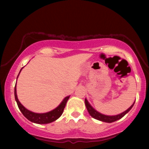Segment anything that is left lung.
Returning <instances> with one entry per match:
<instances>
[{"instance_id": "1", "label": "left lung", "mask_w": 149, "mask_h": 149, "mask_svg": "<svg viewBox=\"0 0 149 149\" xmlns=\"http://www.w3.org/2000/svg\"><path fill=\"white\" fill-rule=\"evenodd\" d=\"M85 106H86V108L87 109V111H88L89 115H90L93 118H94V119H97V120H99V121L106 122V123H112V122L117 121V120L121 119L122 117H124V116H125L126 114H127L128 112H129L130 110L132 109V108L133 107L135 102H134L133 103V104H132L131 107L129 108V109L126 110L125 111H124V112H123V113L119 114V115H112V116L106 115H104V114L99 113V112H97L96 110L94 109L92 107H91V105L89 104V102L87 101V100L86 98L85 99Z\"/></svg>"}]
</instances>
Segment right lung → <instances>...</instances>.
<instances>
[{"mask_svg": "<svg viewBox=\"0 0 149 149\" xmlns=\"http://www.w3.org/2000/svg\"><path fill=\"white\" fill-rule=\"evenodd\" d=\"M22 68L21 70H20L19 74L17 75V79L18 78V77H19L20 72H21V70H22V68ZM14 93H15V101L17 102L18 107H19L20 111L22 112V113L23 114L24 117L31 122H33V123H38V124L50 123L53 121H56V120L58 119V118H60V116L62 115L63 111H64V109L65 108V106L66 104L67 101H68L69 97H70V95H68V96L65 97L62 102L60 104V105H59L58 107H56V109L52 110V111L47 112V113H34V112L30 111L27 109H26V108L24 107L21 103H20V102L17 98V90H16V84L15 86Z\"/></svg>", "mask_w": 149, "mask_h": 149, "instance_id": "add662e5", "label": "right lung"}]
</instances>
